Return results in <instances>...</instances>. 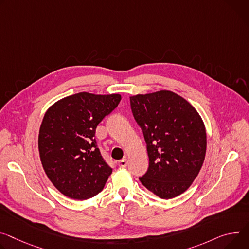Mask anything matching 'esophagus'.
Returning <instances> with one entry per match:
<instances>
[{
    "label": "esophagus",
    "instance_id": "esophagus-1",
    "mask_svg": "<svg viewBox=\"0 0 249 249\" xmlns=\"http://www.w3.org/2000/svg\"><path fill=\"white\" fill-rule=\"evenodd\" d=\"M118 166L120 168H125L127 166V160L126 159H122V160L118 161Z\"/></svg>",
    "mask_w": 249,
    "mask_h": 249
}]
</instances>
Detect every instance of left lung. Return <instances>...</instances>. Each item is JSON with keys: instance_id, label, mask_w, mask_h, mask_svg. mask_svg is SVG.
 <instances>
[{"instance_id": "obj_1", "label": "left lung", "mask_w": 249, "mask_h": 249, "mask_svg": "<svg viewBox=\"0 0 249 249\" xmlns=\"http://www.w3.org/2000/svg\"><path fill=\"white\" fill-rule=\"evenodd\" d=\"M130 105L149 156V168L140 182L164 199L183 194L205 161L207 134L198 113L186 99L166 90L132 96Z\"/></svg>"}]
</instances>
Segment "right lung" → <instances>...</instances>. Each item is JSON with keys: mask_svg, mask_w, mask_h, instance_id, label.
<instances>
[{"mask_svg": "<svg viewBox=\"0 0 249 249\" xmlns=\"http://www.w3.org/2000/svg\"><path fill=\"white\" fill-rule=\"evenodd\" d=\"M120 100L119 94L80 92L57 101L44 114L38 134L40 161L64 196L83 200L103 190L112 169L101 156L95 131Z\"/></svg>", "mask_w": 249, "mask_h": 249, "instance_id": "add662e5", "label": "right lung"}]
</instances>
